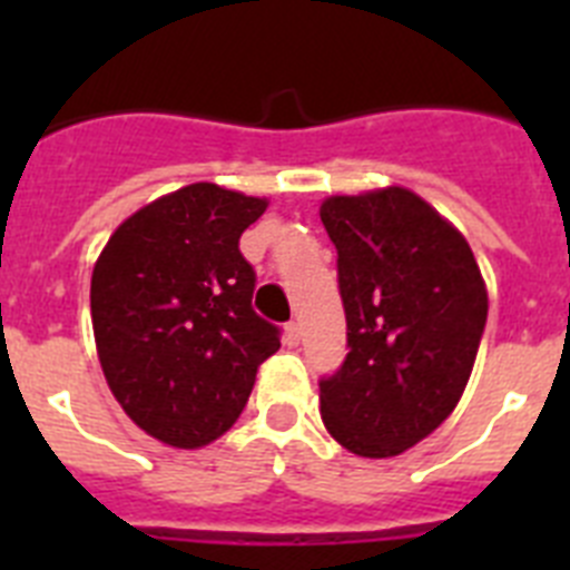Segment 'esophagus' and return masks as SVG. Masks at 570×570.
<instances>
[{
  "label": "esophagus",
  "instance_id": "obj_1",
  "mask_svg": "<svg viewBox=\"0 0 570 570\" xmlns=\"http://www.w3.org/2000/svg\"><path fill=\"white\" fill-rule=\"evenodd\" d=\"M299 336H302V325L296 320H291L288 325H285V342L294 347V345H299Z\"/></svg>",
  "mask_w": 570,
  "mask_h": 570
}]
</instances>
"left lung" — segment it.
Masks as SVG:
<instances>
[{"instance_id":"8db88e82","label":"left lung","mask_w":570,"mask_h":570,"mask_svg":"<svg viewBox=\"0 0 570 570\" xmlns=\"http://www.w3.org/2000/svg\"><path fill=\"white\" fill-rule=\"evenodd\" d=\"M347 356L320 380L322 422L351 454L396 456L451 416L471 376L488 294L465 236L407 188L331 196Z\"/></svg>"}]
</instances>
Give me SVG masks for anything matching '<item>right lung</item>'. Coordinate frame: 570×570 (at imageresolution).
Instances as JSON below:
<instances>
[{
	"instance_id": "add662e5",
	"label": "right lung",
	"mask_w": 570,
	"mask_h": 570,
	"mask_svg": "<svg viewBox=\"0 0 570 570\" xmlns=\"http://www.w3.org/2000/svg\"><path fill=\"white\" fill-rule=\"evenodd\" d=\"M256 196L196 183L128 216L94 265L90 316L105 380L145 434L174 448L223 436L248 402L279 328L250 308L239 236Z\"/></svg>"
}]
</instances>
